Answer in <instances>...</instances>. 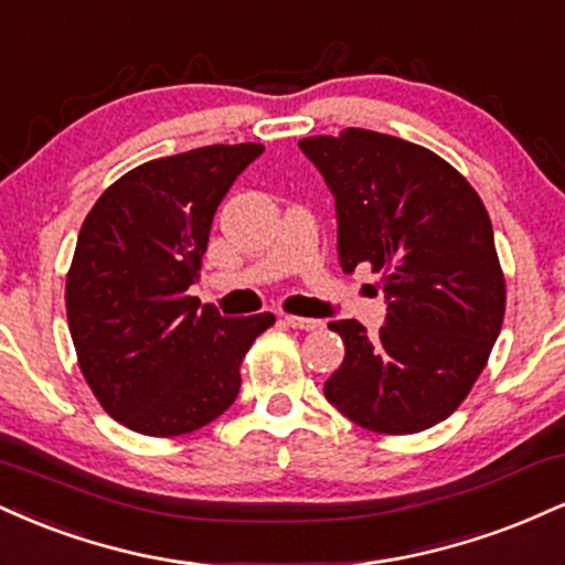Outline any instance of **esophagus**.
Here are the masks:
<instances>
[{
	"label": "esophagus",
	"instance_id": "esophagus-1",
	"mask_svg": "<svg viewBox=\"0 0 565 565\" xmlns=\"http://www.w3.org/2000/svg\"><path fill=\"white\" fill-rule=\"evenodd\" d=\"M282 320L294 330H317L322 324L320 320H311V317H294V315H285Z\"/></svg>",
	"mask_w": 565,
	"mask_h": 565
}]
</instances>
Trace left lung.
Listing matches in <instances>:
<instances>
[{
  "instance_id": "left-lung-1",
  "label": "left lung",
  "mask_w": 565,
  "mask_h": 565,
  "mask_svg": "<svg viewBox=\"0 0 565 565\" xmlns=\"http://www.w3.org/2000/svg\"><path fill=\"white\" fill-rule=\"evenodd\" d=\"M335 198L343 271H381L386 324L330 322L347 343L324 383L375 434H417L460 407L505 317V277L479 192L444 158L370 129L298 142Z\"/></svg>"
}]
</instances>
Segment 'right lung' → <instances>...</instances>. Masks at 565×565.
Segmentation results:
<instances>
[{"instance_id":"obj_1","label":"right lung","mask_w":565,"mask_h":565,"mask_svg":"<svg viewBox=\"0 0 565 565\" xmlns=\"http://www.w3.org/2000/svg\"><path fill=\"white\" fill-rule=\"evenodd\" d=\"M264 145H209L113 182L78 232L65 309L78 367L105 413L145 436L216 420L241 391V362L275 315L222 317L188 294L211 222Z\"/></svg>"}]
</instances>
